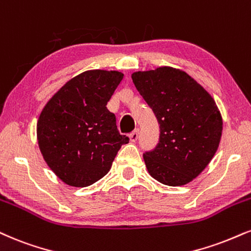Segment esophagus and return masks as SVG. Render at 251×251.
I'll use <instances>...</instances> for the list:
<instances>
[{"label": "esophagus", "instance_id": "obj_1", "mask_svg": "<svg viewBox=\"0 0 251 251\" xmlns=\"http://www.w3.org/2000/svg\"><path fill=\"white\" fill-rule=\"evenodd\" d=\"M128 137H129V140H131L132 143H135V141H137L138 137H139V129H135V131L133 132V133L129 134Z\"/></svg>", "mask_w": 251, "mask_h": 251}]
</instances>
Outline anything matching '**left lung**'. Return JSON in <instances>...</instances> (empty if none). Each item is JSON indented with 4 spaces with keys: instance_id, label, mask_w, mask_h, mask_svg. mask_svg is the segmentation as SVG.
<instances>
[{
    "instance_id": "1",
    "label": "left lung",
    "mask_w": 251,
    "mask_h": 251,
    "mask_svg": "<svg viewBox=\"0 0 251 251\" xmlns=\"http://www.w3.org/2000/svg\"><path fill=\"white\" fill-rule=\"evenodd\" d=\"M132 79L160 124L158 146L144 154L147 172L164 185H187L219 149L223 122L215 100L194 78L172 66L135 71Z\"/></svg>"
}]
</instances>
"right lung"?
<instances>
[{"label": "right lung", "mask_w": 251, "mask_h": 251, "mask_svg": "<svg viewBox=\"0 0 251 251\" xmlns=\"http://www.w3.org/2000/svg\"><path fill=\"white\" fill-rule=\"evenodd\" d=\"M123 77L119 71L81 72L66 81L39 114V151L66 185H93L108 173L120 147L128 144L106 107Z\"/></svg>", "instance_id": "1"}]
</instances>
